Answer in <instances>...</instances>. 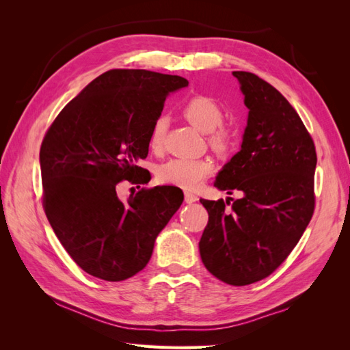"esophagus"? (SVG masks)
I'll list each match as a JSON object with an SVG mask.
<instances>
[{"instance_id":"1","label":"esophagus","mask_w":350,"mask_h":350,"mask_svg":"<svg viewBox=\"0 0 350 350\" xmlns=\"http://www.w3.org/2000/svg\"><path fill=\"white\" fill-rule=\"evenodd\" d=\"M184 198H185V203H188V204H189V203H194V201H197V200H198L196 194H193V193H188V191H185Z\"/></svg>"}]
</instances>
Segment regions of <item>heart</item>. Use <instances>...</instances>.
<instances>
[{
  "mask_svg": "<svg viewBox=\"0 0 350 350\" xmlns=\"http://www.w3.org/2000/svg\"><path fill=\"white\" fill-rule=\"evenodd\" d=\"M184 118L196 126L201 133L208 135L210 146L219 153L228 152L234 137L232 133L221 126L224 124V109L220 105L208 96H194L189 99L183 108ZM167 121L165 116H159L153 122L149 146L153 152L162 149ZM215 171V165L207 157L201 159H188V157H175L169 159L165 163L159 165L156 169L157 181L163 185H172L183 189H196L207 176Z\"/></svg>",
  "mask_w": 350,
  "mask_h": 350,
  "instance_id": "obj_1",
  "label": "heart"
}]
</instances>
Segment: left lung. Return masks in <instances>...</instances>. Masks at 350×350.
Returning <instances> with one entry per match:
<instances>
[{
	"mask_svg": "<svg viewBox=\"0 0 350 350\" xmlns=\"http://www.w3.org/2000/svg\"><path fill=\"white\" fill-rule=\"evenodd\" d=\"M250 109L241 150L219 172L215 187L242 198L200 200L208 213L200 256L219 280L256 283L288 258L315 207V146L292 105L271 84L247 71L232 72Z\"/></svg>",
	"mask_w": 350,
	"mask_h": 350,
	"instance_id": "8db88e82",
	"label": "left lung"
}]
</instances>
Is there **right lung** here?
Masks as SVG:
<instances>
[{"label": "right lung", "mask_w": 350, "mask_h": 350, "mask_svg": "<svg viewBox=\"0 0 350 350\" xmlns=\"http://www.w3.org/2000/svg\"><path fill=\"white\" fill-rule=\"evenodd\" d=\"M185 86L179 76L109 70L66 105L44 137L45 215L70 257L94 278L121 282L143 270L183 204L184 194L169 187L142 188L122 203L116 185L147 183L137 162L149 153L169 92Z\"/></svg>", "instance_id": "obj_1"}]
</instances>
